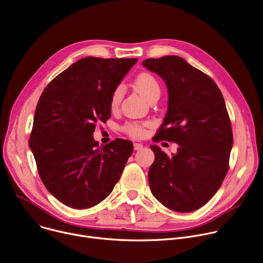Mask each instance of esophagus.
I'll return each mask as SVG.
<instances>
[{"label": "esophagus", "mask_w": 263, "mask_h": 263, "mask_svg": "<svg viewBox=\"0 0 263 263\" xmlns=\"http://www.w3.org/2000/svg\"><path fill=\"white\" fill-rule=\"evenodd\" d=\"M143 148V145L141 144V143H134V149L135 151H140V149H142Z\"/></svg>", "instance_id": "34e87169"}]
</instances>
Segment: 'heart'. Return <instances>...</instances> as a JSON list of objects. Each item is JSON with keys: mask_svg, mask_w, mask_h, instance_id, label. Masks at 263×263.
<instances>
[{"mask_svg": "<svg viewBox=\"0 0 263 263\" xmlns=\"http://www.w3.org/2000/svg\"><path fill=\"white\" fill-rule=\"evenodd\" d=\"M135 86L137 90L141 93L144 99L148 100L152 96L159 93L160 95V85L158 83L157 79L149 72H142L137 76L135 79ZM124 89L122 86H118L110 99V105L111 108H117L120 104L121 100L123 98ZM147 124L146 123H139V122H130L124 125L123 130L134 138H140L143 137L145 134V128Z\"/></svg>", "mask_w": 263, "mask_h": 263, "instance_id": "1", "label": "heart"}]
</instances>
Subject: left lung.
I'll use <instances>...</instances> for the list:
<instances>
[{"label":"left lung","mask_w":263,"mask_h":263,"mask_svg":"<svg viewBox=\"0 0 263 263\" xmlns=\"http://www.w3.org/2000/svg\"><path fill=\"white\" fill-rule=\"evenodd\" d=\"M142 65L162 78L168 91L167 112L155 142L179 145L172 157L151 145V191L170 210L196 211L213 198L229 171L233 132L223 96L208 74L180 57L146 59Z\"/></svg>","instance_id":"1"}]
</instances>
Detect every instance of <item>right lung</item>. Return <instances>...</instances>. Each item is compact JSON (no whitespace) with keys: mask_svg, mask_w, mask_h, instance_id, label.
<instances>
[{"mask_svg":"<svg viewBox=\"0 0 263 263\" xmlns=\"http://www.w3.org/2000/svg\"><path fill=\"white\" fill-rule=\"evenodd\" d=\"M137 59L86 57L57 76L35 108L29 147L47 191L72 209H88L114 190L133 154L128 140L99 146L92 134L110 118L114 90Z\"/></svg>","mask_w":263,"mask_h":263,"instance_id":"add662e5","label":"right lung"}]
</instances>
